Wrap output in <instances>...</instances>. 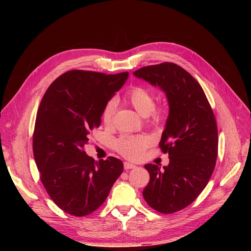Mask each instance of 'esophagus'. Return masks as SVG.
I'll return each instance as SVG.
<instances>
[{
	"instance_id": "obj_1",
	"label": "esophagus",
	"mask_w": 251,
	"mask_h": 251,
	"mask_svg": "<svg viewBox=\"0 0 251 251\" xmlns=\"http://www.w3.org/2000/svg\"><path fill=\"white\" fill-rule=\"evenodd\" d=\"M135 168H136V166L133 165V164L127 163V162L124 163V169H125V170H131V169H135Z\"/></svg>"
}]
</instances>
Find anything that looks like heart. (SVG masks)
Masks as SVG:
<instances>
[{
	"instance_id": "b5f03b06",
	"label": "heart",
	"mask_w": 251,
	"mask_h": 251,
	"mask_svg": "<svg viewBox=\"0 0 251 251\" xmlns=\"http://www.w3.org/2000/svg\"><path fill=\"white\" fill-rule=\"evenodd\" d=\"M124 100L141 116H148L153 125H161L168 116L166 105H154L153 92L141 85L131 86L124 96ZM115 112V101L109 100L103 107L101 120L105 126H110ZM150 139L146 135H124L115 143V150L129 160H136L149 147Z\"/></svg>"
}]
</instances>
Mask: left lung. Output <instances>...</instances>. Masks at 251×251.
<instances>
[{"mask_svg":"<svg viewBox=\"0 0 251 251\" xmlns=\"http://www.w3.org/2000/svg\"><path fill=\"white\" fill-rule=\"evenodd\" d=\"M133 74L167 95L170 113L160 141L170 163L144 166L150 182L142 195L163 214H173L193 202L206 186L218 156V127L201 84L180 66L165 62L142 67Z\"/></svg>","mask_w":251,"mask_h":251,"instance_id":"8db88e82","label":"left lung"}]
</instances>
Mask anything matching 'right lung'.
Listing matches in <instances>:
<instances>
[{
    "instance_id": "obj_1",
    "label": "right lung",
    "mask_w": 251,
    "mask_h": 251,
    "mask_svg": "<svg viewBox=\"0 0 251 251\" xmlns=\"http://www.w3.org/2000/svg\"><path fill=\"white\" fill-rule=\"evenodd\" d=\"M128 75L71 70L49 86L39 104L32 136L35 164L51 201L71 216L94 213L123 172L122 161L109 156L96 162L84 147Z\"/></svg>"
}]
</instances>
